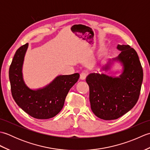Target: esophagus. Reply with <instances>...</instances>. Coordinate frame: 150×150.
<instances>
[{
    "label": "esophagus",
    "mask_w": 150,
    "mask_h": 150,
    "mask_svg": "<svg viewBox=\"0 0 150 150\" xmlns=\"http://www.w3.org/2000/svg\"><path fill=\"white\" fill-rule=\"evenodd\" d=\"M86 76H87L86 73L85 72H82V73H81L80 79H81V80H84V79L86 78Z\"/></svg>",
    "instance_id": "1"
}]
</instances>
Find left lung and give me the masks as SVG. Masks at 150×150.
I'll use <instances>...</instances> for the list:
<instances>
[{"mask_svg":"<svg viewBox=\"0 0 150 150\" xmlns=\"http://www.w3.org/2000/svg\"><path fill=\"white\" fill-rule=\"evenodd\" d=\"M120 53L110 59L101 71H107L114 62L122 66L119 77L92 73L86 81L90 87L91 109L101 119L115 120L132 110L137 102L143 80V70L136 51L129 45L118 44Z\"/></svg>","mask_w":150,"mask_h":150,"instance_id":"8db88e82","label":"left lung"}]
</instances>
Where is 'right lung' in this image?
I'll return each instance as SVG.
<instances>
[{"mask_svg":"<svg viewBox=\"0 0 150 150\" xmlns=\"http://www.w3.org/2000/svg\"><path fill=\"white\" fill-rule=\"evenodd\" d=\"M28 43L17 50L9 69L12 96L15 103L30 116L38 119L55 117L64 106L70 89L79 80L78 73L59 75L42 88L32 90L25 83L22 74Z\"/></svg>","mask_w":150,"mask_h":150,"instance_id":"obj_1","label":"right lung"}]
</instances>
